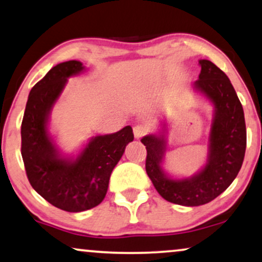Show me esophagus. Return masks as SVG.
Instances as JSON below:
<instances>
[{"label":"esophagus","instance_id":"obj_1","mask_svg":"<svg viewBox=\"0 0 262 262\" xmlns=\"http://www.w3.org/2000/svg\"><path fill=\"white\" fill-rule=\"evenodd\" d=\"M148 129L145 125H135L134 127V137L135 139H141L144 135L147 134Z\"/></svg>","mask_w":262,"mask_h":262}]
</instances>
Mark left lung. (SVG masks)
I'll use <instances>...</instances> for the list:
<instances>
[{"instance_id":"obj_1","label":"left lung","mask_w":262,"mask_h":262,"mask_svg":"<svg viewBox=\"0 0 262 262\" xmlns=\"http://www.w3.org/2000/svg\"><path fill=\"white\" fill-rule=\"evenodd\" d=\"M201 72L194 90L213 104L208 152L205 166L188 179H172L163 169L166 152L165 124L158 134L141 139L147 149L146 172L162 198L182 206H200L221 195L236 179L247 146L245 113L236 91L222 69L200 60Z\"/></svg>"}]
</instances>
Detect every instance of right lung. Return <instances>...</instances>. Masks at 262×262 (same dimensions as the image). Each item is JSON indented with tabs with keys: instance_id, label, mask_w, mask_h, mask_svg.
Here are the masks:
<instances>
[{
	"instance_id": "add662e5",
	"label": "right lung",
	"mask_w": 262,
	"mask_h": 262,
	"mask_svg": "<svg viewBox=\"0 0 262 262\" xmlns=\"http://www.w3.org/2000/svg\"><path fill=\"white\" fill-rule=\"evenodd\" d=\"M85 71L80 61L62 62L51 68L31 90L21 123V156L31 186L52 206L82 212L105 198L110 175L134 140L127 125L113 134L90 139L75 157H66L49 133V117L68 78Z\"/></svg>"
}]
</instances>
